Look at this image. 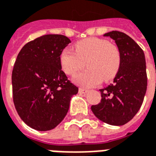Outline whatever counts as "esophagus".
Returning a JSON list of instances; mask_svg holds the SVG:
<instances>
[{"label":"esophagus","instance_id":"1","mask_svg":"<svg viewBox=\"0 0 156 156\" xmlns=\"http://www.w3.org/2000/svg\"><path fill=\"white\" fill-rule=\"evenodd\" d=\"M87 92H88V89H84L83 88L79 89V94H86Z\"/></svg>","mask_w":156,"mask_h":156}]
</instances>
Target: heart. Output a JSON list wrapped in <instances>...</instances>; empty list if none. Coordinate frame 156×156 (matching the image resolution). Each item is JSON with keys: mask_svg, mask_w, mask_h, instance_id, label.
Listing matches in <instances>:
<instances>
[{"mask_svg": "<svg viewBox=\"0 0 156 156\" xmlns=\"http://www.w3.org/2000/svg\"><path fill=\"white\" fill-rule=\"evenodd\" d=\"M62 69L73 76L86 64L88 69L76 75L74 81L84 87H94L103 80L109 81L119 72L122 62L120 49L107 39L90 37L77 42L75 51L62 50L59 55Z\"/></svg>", "mask_w": 156, "mask_h": 156, "instance_id": "heart-1", "label": "heart"}]
</instances>
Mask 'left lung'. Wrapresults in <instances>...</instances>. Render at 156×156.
<instances>
[{
    "label": "left lung",
    "instance_id": "8db88e82",
    "mask_svg": "<svg viewBox=\"0 0 156 156\" xmlns=\"http://www.w3.org/2000/svg\"><path fill=\"white\" fill-rule=\"evenodd\" d=\"M116 43L121 52V67L114 83L101 92V102L91 110L98 119L112 125H124L134 117L142 106L147 87L145 54L130 37L119 31L104 35Z\"/></svg>",
    "mask_w": 156,
    "mask_h": 156
}]
</instances>
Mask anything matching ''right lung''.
I'll list each match as a JSON object with an SVG mask.
<instances>
[{
    "label": "right lung",
    "instance_id": "right-lung-1",
    "mask_svg": "<svg viewBox=\"0 0 156 156\" xmlns=\"http://www.w3.org/2000/svg\"><path fill=\"white\" fill-rule=\"evenodd\" d=\"M70 42L63 35H44L27 43L17 56L12 72L14 107L22 120L38 131L60 124L71 98L78 93L59 62L60 53Z\"/></svg>",
    "mask_w": 156,
    "mask_h": 156
}]
</instances>
